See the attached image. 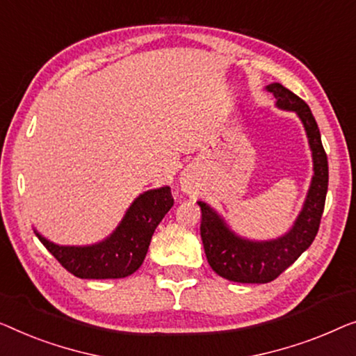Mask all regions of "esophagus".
<instances>
[{
  "instance_id": "1",
  "label": "esophagus",
  "mask_w": 356,
  "mask_h": 356,
  "mask_svg": "<svg viewBox=\"0 0 356 356\" xmlns=\"http://www.w3.org/2000/svg\"><path fill=\"white\" fill-rule=\"evenodd\" d=\"M180 185H182V190H184V192H190V188H192V187H190V182H188V180L187 179H184L182 180V182H180Z\"/></svg>"
}]
</instances>
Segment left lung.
<instances>
[{
    "label": "left lung",
    "instance_id": "obj_1",
    "mask_svg": "<svg viewBox=\"0 0 356 356\" xmlns=\"http://www.w3.org/2000/svg\"><path fill=\"white\" fill-rule=\"evenodd\" d=\"M266 90L276 98V106L298 116L307 134L313 159V177L307 198L293 226L280 237L252 240L235 234L221 214L204 202L202 208V234L204 253L209 266L219 276L240 284H266L295 263L300 254L313 243L321 221L326 202L329 168L327 156L321 143V134L308 104L277 82Z\"/></svg>",
    "mask_w": 356,
    "mask_h": 356
}]
</instances>
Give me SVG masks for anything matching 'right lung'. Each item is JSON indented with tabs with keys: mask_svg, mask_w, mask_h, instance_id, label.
<instances>
[{
	"mask_svg": "<svg viewBox=\"0 0 356 356\" xmlns=\"http://www.w3.org/2000/svg\"><path fill=\"white\" fill-rule=\"evenodd\" d=\"M171 187L164 185L140 193L127 208L118 227L92 245H58L35 235L49 253L80 279H121L134 274L147 257L154 229L172 208Z\"/></svg>",
	"mask_w": 356,
	"mask_h": 356,
	"instance_id": "add662e5",
	"label": "right lung"
}]
</instances>
